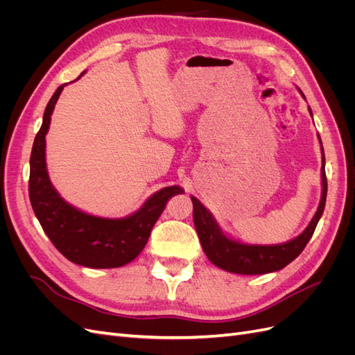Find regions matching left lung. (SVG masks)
<instances>
[{"instance_id": "left-lung-1", "label": "left lung", "mask_w": 355, "mask_h": 355, "mask_svg": "<svg viewBox=\"0 0 355 355\" xmlns=\"http://www.w3.org/2000/svg\"><path fill=\"white\" fill-rule=\"evenodd\" d=\"M311 112V108H309ZM320 137V136H318ZM321 144V141H320ZM323 151V145H321ZM321 178H323V196H321L320 206L314 214L313 220L306 227V230L296 237L295 240L277 244V245H247L239 241H234L223 235L219 230L218 223L211 218L210 211L202 206L196 198L191 197L194 210H192V218L201 241L202 250L207 254L210 262L222 270L235 274H266L278 271L288 265L292 261L302 253L305 245L313 237L317 223L324 211L326 197H327V178L324 170V151H323V167H321Z\"/></svg>"}]
</instances>
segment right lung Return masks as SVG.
Returning <instances> with one entry per match:
<instances>
[{
  "label": "right lung",
  "mask_w": 355,
  "mask_h": 355,
  "mask_svg": "<svg viewBox=\"0 0 355 355\" xmlns=\"http://www.w3.org/2000/svg\"><path fill=\"white\" fill-rule=\"evenodd\" d=\"M63 85H59L47 103L41 128L32 145L29 161L31 206L53 245L68 261L89 268L123 266L144 250L167 200L182 194L184 189L167 187L155 192L141 210L125 219L90 216L63 201L51 187L46 168V135Z\"/></svg>",
  "instance_id": "right-lung-1"
}]
</instances>
